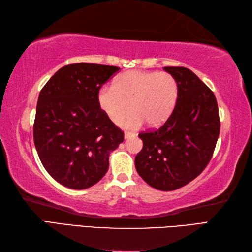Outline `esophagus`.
<instances>
[{
	"label": "esophagus",
	"instance_id": "1",
	"mask_svg": "<svg viewBox=\"0 0 252 252\" xmlns=\"http://www.w3.org/2000/svg\"><path fill=\"white\" fill-rule=\"evenodd\" d=\"M135 136L134 133H131V132H125V138L126 140H129V138Z\"/></svg>",
	"mask_w": 252,
	"mask_h": 252
}]
</instances>
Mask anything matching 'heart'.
Segmentation results:
<instances>
[{
  "instance_id": "b5f03b06",
  "label": "heart",
  "mask_w": 252,
  "mask_h": 252,
  "mask_svg": "<svg viewBox=\"0 0 252 252\" xmlns=\"http://www.w3.org/2000/svg\"><path fill=\"white\" fill-rule=\"evenodd\" d=\"M179 87L168 72L130 70L115 80L114 88H101L97 93L99 109L118 123L127 112L120 126L137 129L147 122L148 126L158 127L169 119L178 101Z\"/></svg>"
}]
</instances>
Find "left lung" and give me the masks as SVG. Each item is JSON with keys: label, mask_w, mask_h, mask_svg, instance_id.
Returning <instances> with one entry per match:
<instances>
[{"label": "left lung", "mask_w": 252, "mask_h": 252, "mask_svg": "<svg viewBox=\"0 0 252 252\" xmlns=\"http://www.w3.org/2000/svg\"><path fill=\"white\" fill-rule=\"evenodd\" d=\"M179 87L174 110L156 131L141 133L135 168L148 185L169 191L189 184L210 161L220 133L216 96L191 70L164 67Z\"/></svg>", "instance_id": "obj_1"}]
</instances>
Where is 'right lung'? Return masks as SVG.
<instances>
[{"label":"right lung","instance_id":"add662e5","mask_svg":"<svg viewBox=\"0 0 252 252\" xmlns=\"http://www.w3.org/2000/svg\"><path fill=\"white\" fill-rule=\"evenodd\" d=\"M119 67L78 63L56 71L37 99L33 138L53 179L72 189H89L106 174L123 132L97 105V93Z\"/></svg>","mask_w":252,"mask_h":252}]
</instances>
